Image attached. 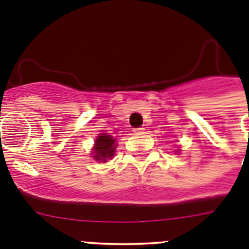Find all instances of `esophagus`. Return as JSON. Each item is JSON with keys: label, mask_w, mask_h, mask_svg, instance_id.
<instances>
[{"label": "esophagus", "mask_w": 249, "mask_h": 249, "mask_svg": "<svg viewBox=\"0 0 249 249\" xmlns=\"http://www.w3.org/2000/svg\"><path fill=\"white\" fill-rule=\"evenodd\" d=\"M144 130H145V127H135V129H134V133L135 134L144 133Z\"/></svg>", "instance_id": "34e87169"}]
</instances>
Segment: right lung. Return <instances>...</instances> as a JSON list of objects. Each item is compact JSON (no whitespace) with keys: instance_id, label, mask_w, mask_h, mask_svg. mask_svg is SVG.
Returning a JSON list of instances; mask_svg holds the SVG:
<instances>
[{"instance_id":"right-lung-1","label":"right lung","mask_w":249,"mask_h":249,"mask_svg":"<svg viewBox=\"0 0 249 249\" xmlns=\"http://www.w3.org/2000/svg\"><path fill=\"white\" fill-rule=\"evenodd\" d=\"M115 140L113 136L107 135V134H100L98 139L95 140V147H94V152H91V155L95 160L105 161L108 158H113L114 152H115Z\"/></svg>"}]
</instances>
